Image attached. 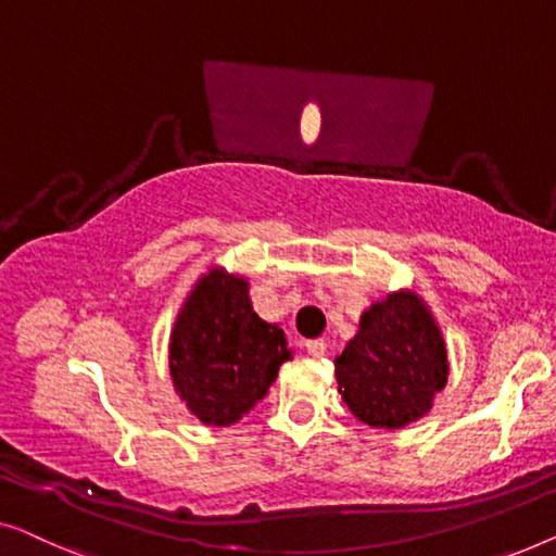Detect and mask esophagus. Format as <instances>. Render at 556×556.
Returning <instances> with one entry per match:
<instances>
[{
  "label": "esophagus",
  "mask_w": 556,
  "mask_h": 556,
  "mask_svg": "<svg viewBox=\"0 0 556 556\" xmlns=\"http://www.w3.org/2000/svg\"><path fill=\"white\" fill-rule=\"evenodd\" d=\"M304 348H307V353H309L312 357H323V355L327 353V342H325L323 338L307 340V342H304Z\"/></svg>",
  "instance_id": "obj_1"
}]
</instances>
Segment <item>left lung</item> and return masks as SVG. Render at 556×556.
Masks as SVG:
<instances>
[{
  "instance_id": "obj_1",
  "label": "left lung",
  "mask_w": 556,
  "mask_h": 556,
  "mask_svg": "<svg viewBox=\"0 0 556 556\" xmlns=\"http://www.w3.org/2000/svg\"><path fill=\"white\" fill-rule=\"evenodd\" d=\"M342 401L372 428H403L426 416L448 378L445 345L431 312L413 292L390 294L359 319L334 357Z\"/></svg>"
}]
</instances>
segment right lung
I'll list each match as a JSON object with an SVG mask.
<instances>
[{
    "mask_svg": "<svg viewBox=\"0 0 556 556\" xmlns=\"http://www.w3.org/2000/svg\"><path fill=\"white\" fill-rule=\"evenodd\" d=\"M249 285L222 269L199 279L170 334L178 395L206 426H231L267 395L289 359L285 332L252 309Z\"/></svg>",
    "mask_w": 556,
    "mask_h": 556,
    "instance_id": "1",
    "label": "right lung"
}]
</instances>
